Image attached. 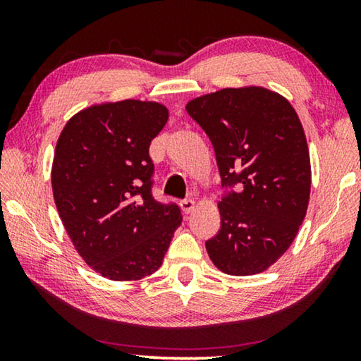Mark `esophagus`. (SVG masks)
Returning <instances> with one entry per match:
<instances>
[{
  "label": "esophagus",
  "instance_id": "obj_1",
  "mask_svg": "<svg viewBox=\"0 0 361 361\" xmlns=\"http://www.w3.org/2000/svg\"><path fill=\"white\" fill-rule=\"evenodd\" d=\"M194 207H195V202H194L192 199L181 200V209H183V212H185V213H191L194 210Z\"/></svg>",
  "mask_w": 361,
  "mask_h": 361
}]
</instances>
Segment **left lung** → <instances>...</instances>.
<instances>
[{
    "label": "left lung",
    "instance_id": "obj_1",
    "mask_svg": "<svg viewBox=\"0 0 361 361\" xmlns=\"http://www.w3.org/2000/svg\"><path fill=\"white\" fill-rule=\"evenodd\" d=\"M186 111L209 135L223 186L221 228L205 242L229 276L271 267L295 240L310 195L307 140L295 108L259 85L228 87L188 102Z\"/></svg>",
    "mask_w": 361,
    "mask_h": 361
}]
</instances>
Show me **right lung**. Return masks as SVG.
Returning a JSON list of instances; mask_svg holds the SVG:
<instances>
[{
  "mask_svg": "<svg viewBox=\"0 0 361 361\" xmlns=\"http://www.w3.org/2000/svg\"><path fill=\"white\" fill-rule=\"evenodd\" d=\"M169 121L157 102L97 103L66 122L52 162L59 216L79 256L102 277L130 282L162 266L178 205L151 194V140Z\"/></svg>",
  "mask_w": 361,
  "mask_h": 361,
  "instance_id": "1",
  "label": "right lung"
}]
</instances>
